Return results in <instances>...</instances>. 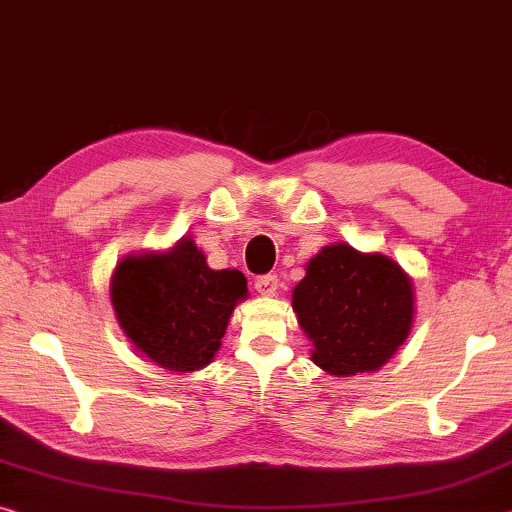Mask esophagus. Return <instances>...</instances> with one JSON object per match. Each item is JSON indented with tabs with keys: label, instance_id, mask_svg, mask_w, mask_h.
Listing matches in <instances>:
<instances>
[{
	"label": "esophagus",
	"instance_id": "34e87169",
	"mask_svg": "<svg viewBox=\"0 0 512 512\" xmlns=\"http://www.w3.org/2000/svg\"><path fill=\"white\" fill-rule=\"evenodd\" d=\"M255 289H257V294H262V296H273L275 291H278V275H273V273L259 275V278L255 280Z\"/></svg>",
	"mask_w": 512,
	"mask_h": 512
}]
</instances>
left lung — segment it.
<instances>
[{"mask_svg":"<svg viewBox=\"0 0 512 512\" xmlns=\"http://www.w3.org/2000/svg\"><path fill=\"white\" fill-rule=\"evenodd\" d=\"M294 312L314 344V364L332 376H355L383 367L405 342L415 296L392 259L337 243L307 264Z\"/></svg>","mask_w":512,"mask_h":512,"instance_id":"1","label":"left lung"}]
</instances>
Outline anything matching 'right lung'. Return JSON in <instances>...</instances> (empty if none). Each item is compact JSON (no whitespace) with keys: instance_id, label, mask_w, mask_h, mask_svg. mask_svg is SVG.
Masks as SVG:
<instances>
[{"instance_id":"1","label":"right lung","mask_w":512,"mask_h":512,"mask_svg":"<svg viewBox=\"0 0 512 512\" xmlns=\"http://www.w3.org/2000/svg\"><path fill=\"white\" fill-rule=\"evenodd\" d=\"M246 296L243 273L209 269L189 239L166 255L123 259L111 282L120 328L168 371H196L212 362L234 305Z\"/></svg>"}]
</instances>
